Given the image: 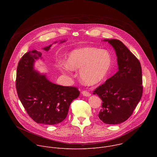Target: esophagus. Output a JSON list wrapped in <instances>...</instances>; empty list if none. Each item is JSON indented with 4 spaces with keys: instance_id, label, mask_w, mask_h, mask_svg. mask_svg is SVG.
<instances>
[{
    "instance_id": "esophagus-1",
    "label": "esophagus",
    "mask_w": 157,
    "mask_h": 157,
    "mask_svg": "<svg viewBox=\"0 0 157 157\" xmlns=\"http://www.w3.org/2000/svg\"><path fill=\"white\" fill-rule=\"evenodd\" d=\"M82 94L84 96H90L91 95L90 93L87 91H82Z\"/></svg>"
}]
</instances>
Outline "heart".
<instances>
[{"label": "heart", "mask_w": 157, "mask_h": 157, "mask_svg": "<svg viewBox=\"0 0 157 157\" xmlns=\"http://www.w3.org/2000/svg\"><path fill=\"white\" fill-rule=\"evenodd\" d=\"M112 64V57L106 50L95 47H83L69 53L66 64L61 63L59 68L64 71L80 70L81 79L88 84L102 81L107 75Z\"/></svg>", "instance_id": "obj_1"}]
</instances>
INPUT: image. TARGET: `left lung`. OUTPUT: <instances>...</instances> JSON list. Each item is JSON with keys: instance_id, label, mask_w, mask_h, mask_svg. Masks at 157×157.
Returning <instances> with one entry per match:
<instances>
[{"instance_id": "left-lung-1", "label": "left lung", "mask_w": 157, "mask_h": 157, "mask_svg": "<svg viewBox=\"0 0 157 157\" xmlns=\"http://www.w3.org/2000/svg\"><path fill=\"white\" fill-rule=\"evenodd\" d=\"M108 41L116 50L119 71L94 91L102 99L99 118L106 124H117L127 120L143 93L142 67L139 60L117 39Z\"/></svg>"}]
</instances>
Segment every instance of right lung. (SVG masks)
Returning a JSON list of instances; mask_svg holds the SVG:
<instances>
[{
	"label": "right lung",
	"instance_id": "obj_1",
	"mask_svg": "<svg viewBox=\"0 0 157 157\" xmlns=\"http://www.w3.org/2000/svg\"><path fill=\"white\" fill-rule=\"evenodd\" d=\"M51 47L43 49L48 51ZM41 55L33 50L21 58L17 66L15 86L18 98L29 116L38 124L55 125L66 119L71 103L80 92L76 87L52 83L45 75L34 71L35 59Z\"/></svg>",
	"mask_w": 157,
	"mask_h": 157
}]
</instances>
